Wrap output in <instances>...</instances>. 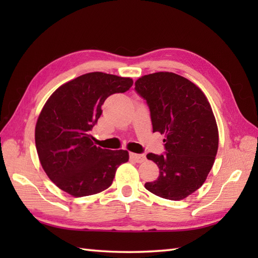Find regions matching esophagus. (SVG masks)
I'll list each match as a JSON object with an SVG mask.
<instances>
[{"label": "esophagus", "instance_id": "34e87169", "mask_svg": "<svg viewBox=\"0 0 258 258\" xmlns=\"http://www.w3.org/2000/svg\"><path fill=\"white\" fill-rule=\"evenodd\" d=\"M130 156H131V158H133V160L138 163H143L146 160L144 154H136V153H131Z\"/></svg>", "mask_w": 258, "mask_h": 258}]
</instances>
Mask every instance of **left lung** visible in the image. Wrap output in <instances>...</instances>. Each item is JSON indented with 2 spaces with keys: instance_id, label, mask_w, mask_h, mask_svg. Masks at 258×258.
Instances as JSON below:
<instances>
[{
  "instance_id": "left-lung-1",
  "label": "left lung",
  "mask_w": 258,
  "mask_h": 258,
  "mask_svg": "<svg viewBox=\"0 0 258 258\" xmlns=\"http://www.w3.org/2000/svg\"><path fill=\"white\" fill-rule=\"evenodd\" d=\"M135 91L150 108L153 132L165 134V153H149L160 176L145 188L163 199L179 201L205 182L218 149L212 107L199 87L175 73L157 72L135 82Z\"/></svg>"
}]
</instances>
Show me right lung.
<instances>
[{"instance_id":"obj_1","label":"right lung","mask_w":258,"mask_h":258,"mask_svg":"<svg viewBox=\"0 0 258 258\" xmlns=\"http://www.w3.org/2000/svg\"><path fill=\"white\" fill-rule=\"evenodd\" d=\"M132 85L130 78L93 72L59 86L48 98L36 122L35 145L43 169L58 188L82 197L112 185L128 152L103 150L90 133L106 98Z\"/></svg>"}]
</instances>
